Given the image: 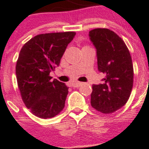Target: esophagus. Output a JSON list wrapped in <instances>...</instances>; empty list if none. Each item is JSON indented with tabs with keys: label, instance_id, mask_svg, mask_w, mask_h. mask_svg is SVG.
Segmentation results:
<instances>
[{
	"label": "esophagus",
	"instance_id": "esophagus-1",
	"mask_svg": "<svg viewBox=\"0 0 149 149\" xmlns=\"http://www.w3.org/2000/svg\"><path fill=\"white\" fill-rule=\"evenodd\" d=\"M81 85H82V82H72V86H73V87H79Z\"/></svg>",
	"mask_w": 149,
	"mask_h": 149
}]
</instances>
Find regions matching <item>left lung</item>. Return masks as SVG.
I'll list each match as a JSON object with an SVG mask.
<instances>
[{
  "label": "left lung",
  "instance_id": "obj_1",
  "mask_svg": "<svg viewBox=\"0 0 149 149\" xmlns=\"http://www.w3.org/2000/svg\"><path fill=\"white\" fill-rule=\"evenodd\" d=\"M89 38L96 49L102 82L92 86L91 104L103 113H111L127 103L133 85V66L126 44L108 29H95Z\"/></svg>",
  "mask_w": 149,
  "mask_h": 149
}]
</instances>
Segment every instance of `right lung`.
Masks as SVG:
<instances>
[{"label": "right lung", "mask_w": 149, "mask_h": 149, "mask_svg": "<svg viewBox=\"0 0 149 149\" xmlns=\"http://www.w3.org/2000/svg\"><path fill=\"white\" fill-rule=\"evenodd\" d=\"M76 32L46 33L35 36L22 46L16 66L18 87L26 107L36 117L47 119L63 109L68 87L50 72L60 65Z\"/></svg>", "instance_id": "add662e5"}]
</instances>
